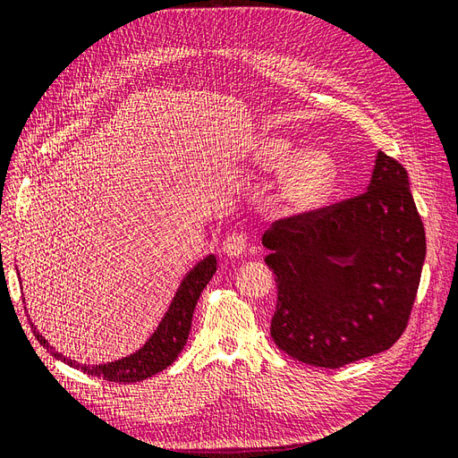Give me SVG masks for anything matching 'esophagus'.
Instances as JSON below:
<instances>
[{
	"mask_svg": "<svg viewBox=\"0 0 458 458\" xmlns=\"http://www.w3.org/2000/svg\"><path fill=\"white\" fill-rule=\"evenodd\" d=\"M248 246V241H246V234L244 233H229L225 241H224V252L229 256V258H239L244 254Z\"/></svg>",
	"mask_w": 458,
	"mask_h": 458,
	"instance_id": "obj_1",
	"label": "esophagus"
}]
</instances>
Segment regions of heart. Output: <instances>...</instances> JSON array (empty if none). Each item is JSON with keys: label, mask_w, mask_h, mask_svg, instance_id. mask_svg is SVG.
I'll return each instance as SVG.
<instances>
[{"label": "heart", "mask_w": 458, "mask_h": 458, "mask_svg": "<svg viewBox=\"0 0 458 458\" xmlns=\"http://www.w3.org/2000/svg\"><path fill=\"white\" fill-rule=\"evenodd\" d=\"M296 152L298 148L284 137L267 135L256 143L252 165L267 174L281 172L286 165L279 187V200L288 214L300 216L311 214L328 202L338 182V170L327 150L311 148L295 159Z\"/></svg>", "instance_id": "heart-1"}]
</instances>
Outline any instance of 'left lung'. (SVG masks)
Masks as SVG:
<instances>
[{
  "mask_svg": "<svg viewBox=\"0 0 458 458\" xmlns=\"http://www.w3.org/2000/svg\"><path fill=\"white\" fill-rule=\"evenodd\" d=\"M261 242L276 283L271 338L290 357L338 369L405 332L426 234L395 158L378 150L367 192L275 221Z\"/></svg>",
  "mask_w": 458,
  "mask_h": 458,
  "instance_id": "8db88e82",
  "label": "left lung"
}]
</instances>
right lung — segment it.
Wrapping results in <instances>:
<instances>
[{
	"label": "right lung",
	"mask_w": 458,
	"mask_h": 458,
	"mask_svg": "<svg viewBox=\"0 0 458 458\" xmlns=\"http://www.w3.org/2000/svg\"><path fill=\"white\" fill-rule=\"evenodd\" d=\"M217 269V259L214 254L206 256L200 259L195 267H192L185 279L179 284L177 293L170 303L168 311L164 313L160 325L157 330L152 332L150 338L141 345L140 350L130 353L128 357H122L118 361L101 363V365H81L72 359L64 357L59 352H53V345L39 335L38 328L32 325L36 340L51 352L63 363L71 365L72 369H78L81 372L89 374V377L103 378L108 382H120V384H130V382H141L145 378H150L152 374H157L164 369H168L177 355L182 353L183 345L187 344L189 332H191V321L192 313H195L197 301L202 294L204 286L210 283L212 275Z\"/></svg>",
	"instance_id": "right-lung-1"
}]
</instances>
